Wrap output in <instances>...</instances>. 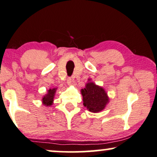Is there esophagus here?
I'll list each match as a JSON object with an SVG mask.
<instances>
[{
	"instance_id": "1",
	"label": "esophagus",
	"mask_w": 157,
	"mask_h": 157,
	"mask_svg": "<svg viewBox=\"0 0 157 157\" xmlns=\"http://www.w3.org/2000/svg\"><path fill=\"white\" fill-rule=\"evenodd\" d=\"M67 84H68L69 85H72L73 84V80H72V78H71V77H69V78L67 79Z\"/></svg>"
}]
</instances>
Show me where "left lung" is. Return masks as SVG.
Instances as JSON below:
<instances>
[{
  "label": "left lung",
  "mask_w": 157,
  "mask_h": 157,
  "mask_svg": "<svg viewBox=\"0 0 157 157\" xmlns=\"http://www.w3.org/2000/svg\"><path fill=\"white\" fill-rule=\"evenodd\" d=\"M81 92L83 97V105L91 112H99L104 109L109 102L105 90L93 82L87 83L85 88L82 89Z\"/></svg>",
  "instance_id": "obj_1"
}]
</instances>
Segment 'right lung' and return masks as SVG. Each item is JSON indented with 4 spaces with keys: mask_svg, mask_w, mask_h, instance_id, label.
Listing matches in <instances>:
<instances>
[{
    "mask_svg": "<svg viewBox=\"0 0 157 157\" xmlns=\"http://www.w3.org/2000/svg\"><path fill=\"white\" fill-rule=\"evenodd\" d=\"M56 90V88L50 89V90H48V94H46L44 97H43V102L45 105H46V106H51V105L52 104V103L53 101V98H54Z\"/></svg>",
    "mask_w": 157,
    "mask_h": 157,
    "instance_id": "add662e5",
    "label": "right lung"
}]
</instances>
